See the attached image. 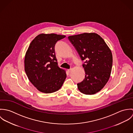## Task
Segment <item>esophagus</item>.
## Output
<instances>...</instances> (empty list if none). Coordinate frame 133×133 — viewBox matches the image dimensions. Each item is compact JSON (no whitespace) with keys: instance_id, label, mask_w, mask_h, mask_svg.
<instances>
[{"instance_id":"obj_1","label":"esophagus","mask_w":133,"mask_h":133,"mask_svg":"<svg viewBox=\"0 0 133 133\" xmlns=\"http://www.w3.org/2000/svg\"><path fill=\"white\" fill-rule=\"evenodd\" d=\"M71 71H72V69H68V72L69 73L71 72Z\"/></svg>"}]
</instances>
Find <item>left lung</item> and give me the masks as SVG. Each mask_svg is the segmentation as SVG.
<instances>
[{
    "instance_id": "1",
    "label": "left lung",
    "mask_w": 133,
    "mask_h": 133,
    "mask_svg": "<svg viewBox=\"0 0 133 133\" xmlns=\"http://www.w3.org/2000/svg\"><path fill=\"white\" fill-rule=\"evenodd\" d=\"M82 60L85 75L77 83L83 94L93 95L99 92L108 82L111 73L113 56L104 40L95 33H84L69 36Z\"/></svg>"
}]
</instances>
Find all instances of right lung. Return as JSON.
Here are the masks:
<instances>
[{"instance_id":"right-lung-1","label":"right lung","mask_w":133,"mask_h":133,"mask_svg":"<svg viewBox=\"0 0 133 133\" xmlns=\"http://www.w3.org/2000/svg\"><path fill=\"white\" fill-rule=\"evenodd\" d=\"M65 36L41 34L31 42L24 58V70L29 80L41 92L59 90L66 77L65 71L58 66L55 46Z\"/></svg>"}]
</instances>
